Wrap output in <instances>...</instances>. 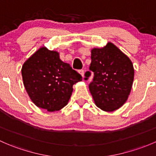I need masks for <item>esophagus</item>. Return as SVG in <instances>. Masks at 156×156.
<instances>
[{"instance_id":"1","label":"esophagus","mask_w":156,"mask_h":156,"mask_svg":"<svg viewBox=\"0 0 156 156\" xmlns=\"http://www.w3.org/2000/svg\"><path fill=\"white\" fill-rule=\"evenodd\" d=\"M79 73H80V75H81V76H82V78H84V70H80L79 71Z\"/></svg>"}]
</instances>
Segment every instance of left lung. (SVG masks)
Wrapping results in <instances>:
<instances>
[{"label": "left lung", "mask_w": 156, "mask_h": 156, "mask_svg": "<svg viewBox=\"0 0 156 156\" xmlns=\"http://www.w3.org/2000/svg\"><path fill=\"white\" fill-rule=\"evenodd\" d=\"M90 70L94 74L89 90L96 106L113 112L127 101L134 78L133 63L121 50L108 42L103 48L91 50ZM90 72L85 73V79Z\"/></svg>", "instance_id": "8db88e82"}]
</instances>
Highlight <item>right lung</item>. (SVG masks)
I'll return each instance as SVG.
<instances>
[{"mask_svg": "<svg viewBox=\"0 0 156 156\" xmlns=\"http://www.w3.org/2000/svg\"><path fill=\"white\" fill-rule=\"evenodd\" d=\"M23 84L31 101L37 107L55 112L68 103L73 84L82 77L69 63L62 62L59 53L39 48L22 67Z\"/></svg>", "mask_w": 156, "mask_h": 156, "instance_id": "obj_1", "label": "right lung"}]
</instances>
